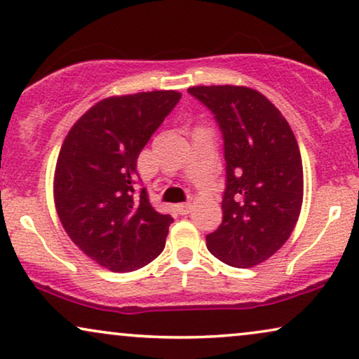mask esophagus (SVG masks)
Masks as SVG:
<instances>
[{
  "instance_id": "34e87169",
  "label": "esophagus",
  "mask_w": 359,
  "mask_h": 359,
  "mask_svg": "<svg viewBox=\"0 0 359 359\" xmlns=\"http://www.w3.org/2000/svg\"><path fill=\"white\" fill-rule=\"evenodd\" d=\"M190 210H192V203L190 202L177 205V212H179L180 215H187V213H190Z\"/></svg>"
}]
</instances>
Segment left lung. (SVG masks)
<instances>
[{
	"label": "left lung",
	"mask_w": 359,
	"mask_h": 359,
	"mask_svg": "<svg viewBox=\"0 0 359 359\" xmlns=\"http://www.w3.org/2000/svg\"><path fill=\"white\" fill-rule=\"evenodd\" d=\"M189 93L213 113L226 162L223 222L207 235V248L224 264L252 267L289 240L299 219V144L283 113L256 90L213 85Z\"/></svg>",
	"instance_id": "obj_1"
}]
</instances>
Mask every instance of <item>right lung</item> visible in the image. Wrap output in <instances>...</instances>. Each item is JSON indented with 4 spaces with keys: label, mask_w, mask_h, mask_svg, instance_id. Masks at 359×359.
I'll use <instances>...</instances> for the list:
<instances>
[{
    "label": "right lung",
    "mask_w": 359,
    "mask_h": 359,
    "mask_svg": "<svg viewBox=\"0 0 359 359\" xmlns=\"http://www.w3.org/2000/svg\"><path fill=\"white\" fill-rule=\"evenodd\" d=\"M182 95L174 90L104 98L62 144L54 198L67 235L113 272L144 267L161 255L172 223L140 182L137 157Z\"/></svg>",
    "instance_id": "obj_1"
}]
</instances>
